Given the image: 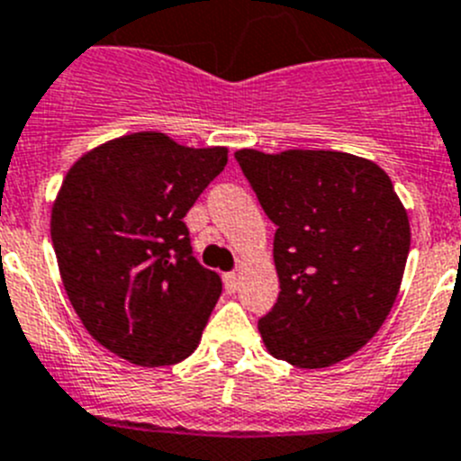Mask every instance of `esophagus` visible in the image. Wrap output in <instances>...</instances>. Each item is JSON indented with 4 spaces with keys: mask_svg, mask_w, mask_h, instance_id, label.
Returning a JSON list of instances; mask_svg holds the SVG:
<instances>
[{
    "mask_svg": "<svg viewBox=\"0 0 461 461\" xmlns=\"http://www.w3.org/2000/svg\"><path fill=\"white\" fill-rule=\"evenodd\" d=\"M222 283H225V292H236L239 290V276L234 274V271H231V274H225L222 276Z\"/></svg>",
    "mask_w": 461,
    "mask_h": 461,
    "instance_id": "1",
    "label": "esophagus"
}]
</instances>
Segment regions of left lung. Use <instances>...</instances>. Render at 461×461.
<instances>
[{
    "label": "left lung",
    "mask_w": 461,
    "mask_h": 461,
    "mask_svg": "<svg viewBox=\"0 0 461 461\" xmlns=\"http://www.w3.org/2000/svg\"><path fill=\"white\" fill-rule=\"evenodd\" d=\"M276 222L280 294L258 322L276 359L325 369L374 339L402 287L411 222L390 176L341 150H236Z\"/></svg>",
    "instance_id": "obj_1"
}]
</instances>
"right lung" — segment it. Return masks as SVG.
<instances>
[{"mask_svg": "<svg viewBox=\"0 0 461 461\" xmlns=\"http://www.w3.org/2000/svg\"><path fill=\"white\" fill-rule=\"evenodd\" d=\"M225 164V146L134 131L83 153L59 185L50 239L67 297L136 366L178 364L202 341L222 283L192 258L183 218Z\"/></svg>", "mask_w": 461, "mask_h": 461, "instance_id": "add662e5", "label": "right lung"}]
</instances>
